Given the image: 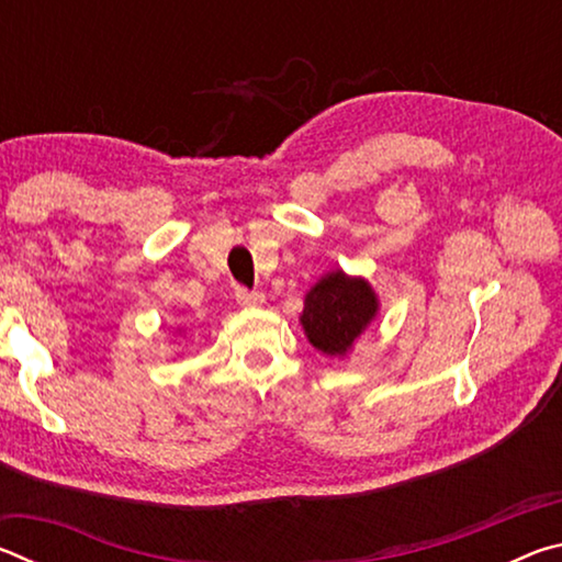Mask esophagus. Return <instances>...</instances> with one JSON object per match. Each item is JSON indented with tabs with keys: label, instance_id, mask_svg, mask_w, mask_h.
<instances>
[{
	"label": "esophagus",
	"instance_id": "obj_1",
	"mask_svg": "<svg viewBox=\"0 0 562 562\" xmlns=\"http://www.w3.org/2000/svg\"><path fill=\"white\" fill-rule=\"evenodd\" d=\"M235 300L240 307H260L265 304V294L262 292H250V290H237Z\"/></svg>",
	"mask_w": 562,
	"mask_h": 562
}]
</instances>
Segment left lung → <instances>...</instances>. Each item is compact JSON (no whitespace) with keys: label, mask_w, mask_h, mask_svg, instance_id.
<instances>
[{"label":"left lung","mask_w":562,"mask_h":562,"mask_svg":"<svg viewBox=\"0 0 562 562\" xmlns=\"http://www.w3.org/2000/svg\"><path fill=\"white\" fill-rule=\"evenodd\" d=\"M379 294L367 278L331 270L304 294L300 325L312 347L345 359L379 315Z\"/></svg>","instance_id":"left-lung-1"}]
</instances>
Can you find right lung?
Returning <instances> with one entry per match:
<instances>
[{"mask_svg":"<svg viewBox=\"0 0 562 562\" xmlns=\"http://www.w3.org/2000/svg\"><path fill=\"white\" fill-rule=\"evenodd\" d=\"M176 331H183V329H180V327H178V329H176Z\"/></svg>","mask_w":562,"mask_h":562,"instance_id":"add662e5","label":"right lung"}]
</instances>
